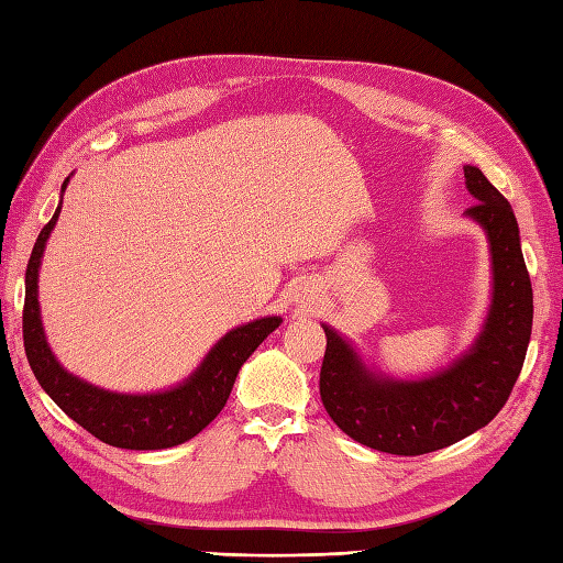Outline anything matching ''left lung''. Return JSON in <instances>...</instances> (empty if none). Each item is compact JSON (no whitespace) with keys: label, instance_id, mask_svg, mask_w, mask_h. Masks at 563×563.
I'll list each match as a JSON object with an SVG mask.
<instances>
[{"label":"left lung","instance_id":"1","mask_svg":"<svg viewBox=\"0 0 563 563\" xmlns=\"http://www.w3.org/2000/svg\"><path fill=\"white\" fill-rule=\"evenodd\" d=\"M463 169L465 187L477 201L465 216L487 232L492 252V305L473 347L434 376L402 382L369 372L355 347L323 325V408L350 439L376 451L422 455L470 437L499 415L526 362L532 285L518 220L479 167Z\"/></svg>","mask_w":563,"mask_h":563}]
</instances>
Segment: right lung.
I'll use <instances>...</instances> for the list:
<instances>
[{"mask_svg": "<svg viewBox=\"0 0 563 563\" xmlns=\"http://www.w3.org/2000/svg\"><path fill=\"white\" fill-rule=\"evenodd\" d=\"M64 179L62 191L67 189ZM62 203L41 230L25 268L23 345L31 369L45 394L102 443L132 451H158L185 443L211 424L225 408L242 364L278 329L280 317H264L225 333L196 367V372L169 390L158 394H114L84 382L62 367L45 341L37 271L52 228L57 225Z\"/></svg>", "mask_w": 563, "mask_h": 563, "instance_id": "add662e5", "label": "right lung"}]
</instances>
